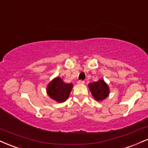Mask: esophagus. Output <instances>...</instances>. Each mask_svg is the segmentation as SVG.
<instances>
[{"instance_id":"esophagus-1","label":"esophagus","mask_w":148,"mask_h":148,"mask_svg":"<svg viewBox=\"0 0 148 148\" xmlns=\"http://www.w3.org/2000/svg\"><path fill=\"white\" fill-rule=\"evenodd\" d=\"M77 83H79V84H83L85 82H84V81H83V80H79V81H78Z\"/></svg>"}]
</instances>
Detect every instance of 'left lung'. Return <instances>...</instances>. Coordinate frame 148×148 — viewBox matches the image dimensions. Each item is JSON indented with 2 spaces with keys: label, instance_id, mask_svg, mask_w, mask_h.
<instances>
[{
  "label": "left lung",
  "instance_id": "8db88e82",
  "mask_svg": "<svg viewBox=\"0 0 148 148\" xmlns=\"http://www.w3.org/2000/svg\"><path fill=\"white\" fill-rule=\"evenodd\" d=\"M89 88L92 96L98 101H101L108 97L109 88L103 79L89 84Z\"/></svg>",
  "mask_w": 148,
  "mask_h": 148
}]
</instances>
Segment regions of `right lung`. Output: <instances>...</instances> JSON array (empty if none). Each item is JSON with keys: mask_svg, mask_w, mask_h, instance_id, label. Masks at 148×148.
<instances>
[{"mask_svg": "<svg viewBox=\"0 0 148 148\" xmlns=\"http://www.w3.org/2000/svg\"><path fill=\"white\" fill-rule=\"evenodd\" d=\"M72 88V83H65L61 79L57 77L48 85L47 92L51 99L63 103L68 99Z\"/></svg>", "mask_w": 148, "mask_h": 148, "instance_id": "add662e5", "label": "right lung"}]
</instances>
